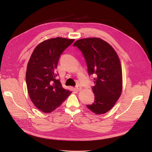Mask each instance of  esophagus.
<instances>
[{"label":"esophagus","mask_w":152,"mask_h":152,"mask_svg":"<svg viewBox=\"0 0 152 152\" xmlns=\"http://www.w3.org/2000/svg\"><path fill=\"white\" fill-rule=\"evenodd\" d=\"M76 89L77 91H80L82 90V87L79 85H77L76 86Z\"/></svg>","instance_id":"esophagus-1"}]
</instances>
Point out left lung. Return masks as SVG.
Masks as SVG:
<instances>
[{"instance_id":"left-lung-1","label":"left lung","mask_w":152,"mask_h":152,"mask_svg":"<svg viewBox=\"0 0 152 152\" xmlns=\"http://www.w3.org/2000/svg\"><path fill=\"white\" fill-rule=\"evenodd\" d=\"M76 46L82 53L89 76H95L92 87L94 102L87 104L96 114L109 111L120 97L122 91V70L119 58L113 47L99 38L77 40Z\"/></svg>"}]
</instances>
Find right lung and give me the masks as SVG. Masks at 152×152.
I'll list each match as a JSON object with an SVG mask.
<instances>
[{
	"mask_svg": "<svg viewBox=\"0 0 152 152\" xmlns=\"http://www.w3.org/2000/svg\"><path fill=\"white\" fill-rule=\"evenodd\" d=\"M74 40L61 37L45 40L35 48L29 59L26 73L28 94L43 113L55 110L72 93L64 89L56 77L60 55Z\"/></svg>",
	"mask_w": 152,
	"mask_h": 152,
	"instance_id": "1",
	"label": "right lung"
}]
</instances>
